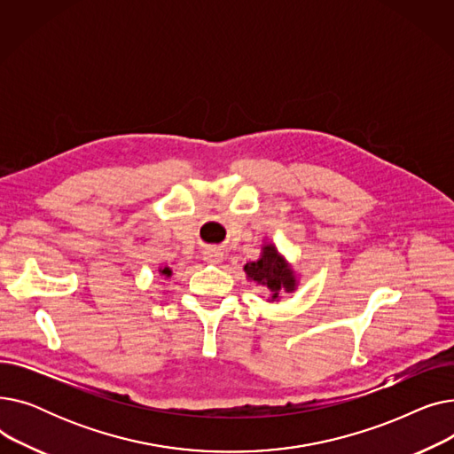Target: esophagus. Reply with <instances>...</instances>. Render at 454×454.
<instances>
[{
  "label": "esophagus",
  "instance_id": "obj_1",
  "mask_svg": "<svg viewBox=\"0 0 454 454\" xmlns=\"http://www.w3.org/2000/svg\"><path fill=\"white\" fill-rule=\"evenodd\" d=\"M204 261H207V263H211V265H219L223 261V252L219 248H206Z\"/></svg>",
  "mask_w": 454,
  "mask_h": 454
}]
</instances>
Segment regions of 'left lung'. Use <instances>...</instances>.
<instances>
[{"mask_svg": "<svg viewBox=\"0 0 454 454\" xmlns=\"http://www.w3.org/2000/svg\"><path fill=\"white\" fill-rule=\"evenodd\" d=\"M243 270L248 281L257 283L267 291L269 303L279 301L283 294L294 293L300 285V274L274 243L261 247L259 259L248 261Z\"/></svg>", "mask_w": 454, "mask_h": 454, "instance_id": "8db88e82", "label": "left lung"}]
</instances>
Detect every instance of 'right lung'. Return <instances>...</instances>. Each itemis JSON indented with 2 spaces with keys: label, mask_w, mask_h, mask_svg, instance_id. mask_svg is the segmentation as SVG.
Masks as SVG:
<instances>
[{
  "label": "right lung",
  "mask_w": 454,
  "mask_h": 454,
  "mask_svg": "<svg viewBox=\"0 0 454 454\" xmlns=\"http://www.w3.org/2000/svg\"><path fill=\"white\" fill-rule=\"evenodd\" d=\"M158 274L163 276V278H171V276H173V270H171L169 267H160V269H158Z\"/></svg>",
  "instance_id": "add662e5"
}]
</instances>
